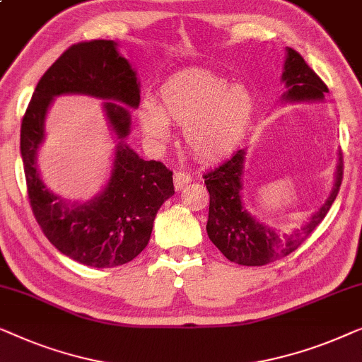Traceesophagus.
Returning a JSON list of instances; mask_svg holds the SVG:
<instances>
[{
    "label": "esophagus",
    "mask_w": 362,
    "mask_h": 362,
    "mask_svg": "<svg viewBox=\"0 0 362 362\" xmlns=\"http://www.w3.org/2000/svg\"><path fill=\"white\" fill-rule=\"evenodd\" d=\"M192 182V177L188 172H182V170H177L174 174V187L175 190H182L183 187L187 185V183Z\"/></svg>",
    "instance_id": "34e87169"
}]
</instances>
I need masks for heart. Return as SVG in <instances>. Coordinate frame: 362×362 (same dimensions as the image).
I'll use <instances>...</instances> for the list:
<instances>
[{
	"label": "heart",
	"instance_id": "b5f03b06",
	"mask_svg": "<svg viewBox=\"0 0 362 362\" xmlns=\"http://www.w3.org/2000/svg\"><path fill=\"white\" fill-rule=\"evenodd\" d=\"M159 106L144 101L137 110L142 134L152 146L170 139L169 123L183 128V139L200 160L225 159L251 128L254 98L241 83L200 69L170 75L157 91Z\"/></svg>",
	"mask_w": 362,
	"mask_h": 362
}]
</instances>
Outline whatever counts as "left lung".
I'll return each mask as SVG.
<instances>
[{"instance_id":"left-lung-1","label":"left lung","mask_w":362,"mask_h":362,"mask_svg":"<svg viewBox=\"0 0 362 362\" xmlns=\"http://www.w3.org/2000/svg\"><path fill=\"white\" fill-rule=\"evenodd\" d=\"M281 80L287 88L282 95L284 103L323 101L325 93H328V86L322 78L308 67L302 55L290 47H287ZM246 154L244 149L238 151L231 159L203 175L210 193L206 233L210 241L231 262L239 266H266L295 251L327 216L343 180V154L338 152L334 183L323 205L300 230L282 234L257 221L244 206L241 192Z\"/></svg>"}]
</instances>
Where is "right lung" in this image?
<instances>
[{
    "label": "right lung",
    "instance_id": "obj_1",
    "mask_svg": "<svg viewBox=\"0 0 362 362\" xmlns=\"http://www.w3.org/2000/svg\"><path fill=\"white\" fill-rule=\"evenodd\" d=\"M60 94L105 99L102 105L119 141L110 179L88 202L70 204L55 196L38 172L45 118ZM139 95L136 70L115 40L78 42L42 75L23 118L21 157L35 220L60 252L85 266L116 267L139 256L151 239L157 211L175 193L172 172L162 162L141 159L126 144L131 110L139 106Z\"/></svg>",
    "mask_w": 362,
    "mask_h": 362
}]
</instances>
